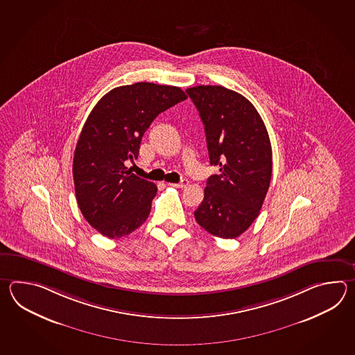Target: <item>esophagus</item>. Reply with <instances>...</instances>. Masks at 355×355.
Here are the masks:
<instances>
[{"mask_svg": "<svg viewBox=\"0 0 355 355\" xmlns=\"http://www.w3.org/2000/svg\"><path fill=\"white\" fill-rule=\"evenodd\" d=\"M189 181L187 179H182L180 182H178V184H168V185H171V187H175V188H185L187 185H188Z\"/></svg>", "mask_w": 355, "mask_h": 355, "instance_id": "obj_1", "label": "esophagus"}]
</instances>
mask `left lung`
<instances>
[{"label":"left lung","mask_w":355,"mask_h":355,"mask_svg":"<svg viewBox=\"0 0 355 355\" xmlns=\"http://www.w3.org/2000/svg\"><path fill=\"white\" fill-rule=\"evenodd\" d=\"M203 121L211 165L219 166L194 211L198 225L220 239H236L257 218L272 179V144L248 98L223 86L187 89Z\"/></svg>","instance_id":"obj_1"}]
</instances>
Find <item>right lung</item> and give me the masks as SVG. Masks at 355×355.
Masks as SVG:
<instances>
[{
    "label": "right lung",
    "instance_id": "add662e5",
    "mask_svg": "<svg viewBox=\"0 0 355 355\" xmlns=\"http://www.w3.org/2000/svg\"><path fill=\"white\" fill-rule=\"evenodd\" d=\"M185 98L176 86L137 83L109 91L91 110L72 171L78 208L103 236H127L148 218L157 187L132 174L125 162L138 157L153 119Z\"/></svg>",
    "mask_w": 355,
    "mask_h": 355
}]
</instances>
